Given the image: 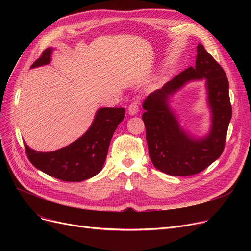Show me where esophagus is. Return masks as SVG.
I'll use <instances>...</instances> for the list:
<instances>
[{
  "label": "esophagus",
  "mask_w": 251,
  "mask_h": 251,
  "mask_svg": "<svg viewBox=\"0 0 251 251\" xmlns=\"http://www.w3.org/2000/svg\"><path fill=\"white\" fill-rule=\"evenodd\" d=\"M138 110H139V103L137 101H133L128 108V112L130 115H136L138 113Z\"/></svg>",
  "instance_id": "1"
}]
</instances>
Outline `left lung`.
<instances>
[{
    "instance_id": "obj_1",
    "label": "left lung",
    "mask_w": 251,
    "mask_h": 251,
    "mask_svg": "<svg viewBox=\"0 0 251 251\" xmlns=\"http://www.w3.org/2000/svg\"><path fill=\"white\" fill-rule=\"evenodd\" d=\"M206 79L208 100L212 111V129L207 137L195 140L180 127L171 111L170 95L191 80ZM142 120L146 125L149 153L153 166L172 176H190L213 164L225 149L232 107L229 82L221 65L197 46L194 67H188L146 99Z\"/></svg>"
}]
</instances>
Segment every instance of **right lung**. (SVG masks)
<instances>
[{
	"label": "right lung",
	"instance_id": "1",
	"mask_svg": "<svg viewBox=\"0 0 251 251\" xmlns=\"http://www.w3.org/2000/svg\"><path fill=\"white\" fill-rule=\"evenodd\" d=\"M52 49H46L31 68L50 62ZM125 116L124 108H102L86 132L76 141L55 151L42 152L24 143L30 163L44 173L66 182H80L100 173L115 130Z\"/></svg>",
	"mask_w": 251,
	"mask_h": 251
}]
</instances>
